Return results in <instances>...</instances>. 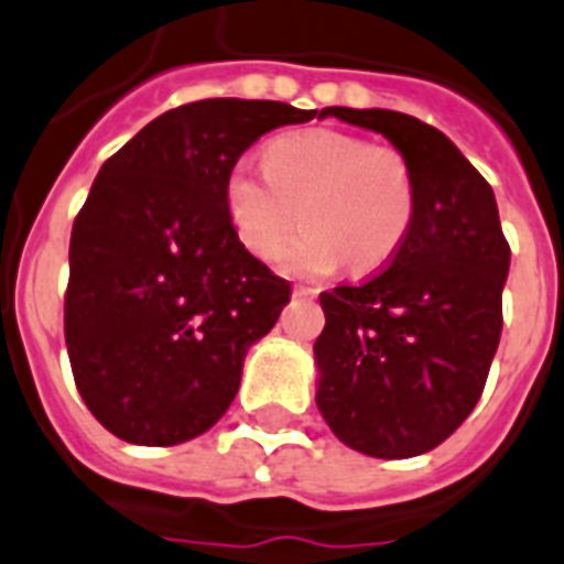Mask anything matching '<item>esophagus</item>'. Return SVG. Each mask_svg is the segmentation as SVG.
I'll return each instance as SVG.
<instances>
[{
	"label": "esophagus",
	"instance_id": "34e87169",
	"mask_svg": "<svg viewBox=\"0 0 564 564\" xmlns=\"http://www.w3.org/2000/svg\"><path fill=\"white\" fill-rule=\"evenodd\" d=\"M294 294H296V296H317V294H319V288H314V285H296V288H294Z\"/></svg>",
	"mask_w": 564,
	"mask_h": 564
}]
</instances>
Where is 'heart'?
Segmentation results:
<instances>
[{
    "instance_id": "b5f03b06",
    "label": "heart",
    "mask_w": 564,
    "mask_h": 564,
    "mask_svg": "<svg viewBox=\"0 0 564 564\" xmlns=\"http://www.w3.org/2000/svg\"><path fill=\"white\" fill-rule=\"evenodd\" d=\"M224 206L241 245L259 259L285 247L282 264L323 276L344 261L355 273L384 268L402 250L419 206L416 171L402 151L332 128L291 130L264 148V174L236 162Z\"/></svg>"
}]
</instances>
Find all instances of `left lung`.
<instances>
[{"instance_id": "obj_1", "label": "left lung", "mask_w": 564, "mask_h": 564, "mask_svg": "<svg viewBox=\"0 0 564 564\" xmlns=\"http://www.w3.org/2000/svg\"><path fill=\"white\" fill-rule=\"evenodd\" d=\"M326 116L390 139L416 171L419 206L381 273L319 294L317 408L355 452L416 457L445 443L484 393L510 245L492 186L445 133L395 110L326 107Z\"/></svg>"}]
</instances>
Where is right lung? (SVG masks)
<instances>
[{"instance_id": "right-lung-1", "label": "right lung", "mask_w": 564, "mask_h": 564, "mask_svg": "<svg viewBox=\"0 0 564 564\" xmlns=\"http://www.w3.org/2000/svg\"><path fill=\"white\" fill-rule=\"evenodd\" d=\"M314 116L282 101L183 104L98 171L72 227L63 332L80 399L124 443L195 440L236 399L291 282L238 241L224 177L268 130Z\"/></svg>"}]
</instances>
